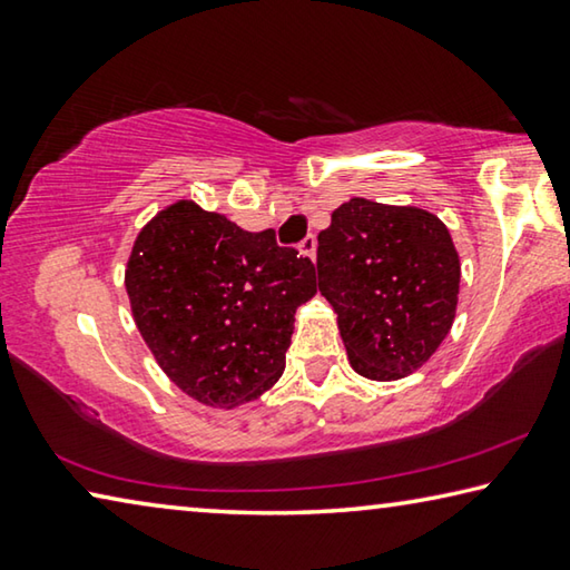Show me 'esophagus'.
<instances>
[{
	"label": "esophagus",
	"instance_id": "34e87169",
	"mask_svg": "<svg viewBox=\"0 0 570 570\" xmlns=\"http://www.w3.org/2000/svg\"><path fill=\"white\" fill-rule=\"evenodd\" d=\"M298 248H302V254H306L308 258H314L316 256V236L314 234H308L302 244H298Z\"/></svg>",
	"mask_w": 570,
	"mask_h": 570
}]
</instances>
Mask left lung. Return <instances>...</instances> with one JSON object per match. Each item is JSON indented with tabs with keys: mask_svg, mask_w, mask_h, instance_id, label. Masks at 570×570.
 <instances>
[{
	"mask_svg": "<svg viewBox=\"0 0 570 570\" xmlns=\"http://www.w3.org/2000/svg\"><path fill=\"white\" fill-rule=\"evenodd\" d=\"M316 274L346 356L366 380L420 370L455 320L458 250L445 224L422 208L346 200L320 234Z\"/></svg>",
	"mask_w": 570,
	"mask_h": 570,
	"instance_id": "left-lung-1",
	"label": "left lung"
}]
</instances>
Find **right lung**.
Listing matches in <instances>:
<instances>
[{
  "label": "right lung",
  "instance_id": "right-lung-1",
  "mask_svg": "<svg viewBox=\"0 0 570 570\" xmlns=\"http://www.w3.org/2000/svg\"><path fill=\"white\" fill-rule=\"evenodd\" d=\"M135 324L160 370L208 407L256 400L282 377L296 308L316 294L314 264L193 200L135 238L125 272Z\"/></svg>",
  "mask_w": 570,
  "mask_h": 570
}]
</instances>
